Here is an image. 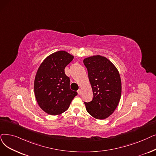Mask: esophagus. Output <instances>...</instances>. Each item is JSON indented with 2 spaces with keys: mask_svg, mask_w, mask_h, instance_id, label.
Here are the masks:
<instances>
[{
  "mask_svg": "<svg viewBox=\"0 0 156 156\" xmlns=\"http://www.w3.org/2000/svg\"><path fill=\"white\" fill-rule=\"evenodd\" d=\"M78 94H79V95H80V94H82V89H78Z\"/></svg>",
  "mask_w": 156,
  "mask_h": 156,
  "instance_id": "obj_1",
  "label": "esophagus"
}]
</instances>
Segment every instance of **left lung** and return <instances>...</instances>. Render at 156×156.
Instances as JSON below:
<instances>
[{"mask_svg":"<svg viewBox=\"0 0 156 156\" xmlns=\"http://www.w3.org/2000/svg\"><path fill=\"white\" fill-rule=\"evenodd\" d=\"M83 64L93 92L92 100L84 103L86 110L95 119H105L113 113L120 99V74L111 61L99 55L85 58Z\"/></svg>","mask_w":156,"mask_h":156,"instance_id":"left-lung-1","label":"left lung"}]
</instances>
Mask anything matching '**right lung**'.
Returning <instances> with one entry per match:
<instances>
[{
    "label": "right lung",
    "instance_id": "add662e5",
    "mask_svg": "<svg viewBox=\"0 0 156 156\" xmlns=\"http://www.w3.org/2000/svg\"><path fill=\"white\" fill-rule=\"evenodd\" d=\"M74 57L58 51L47 57L41 64L34 80V94L41 109L51 115H60L68 109L78 94L70 87V79L64 69Z\"/></svg>",
    "mask_w": 156,
    "mask_h": 156
}]
</instances>
